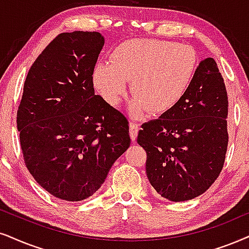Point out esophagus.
<instances>
[{
    "label": "esophagus",
    "instance_id": "1",
    "mask_svg": "<svg viewBox=\"0 0 249 249\" xmlns=\"http://www.w3.org/2000/svg\"><path fill=\"white\" fill-rule=\"evenodd\" d=\"M138 132H139V126H138L137 123H131V124H130V134H131L132 141H135V139H137Z\"/></svg>",
    "mask_w": 249,
    "mask_h": 249
}]
</instances>
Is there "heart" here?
<instances>
[{
  "label": "heart",
  "instance_id": "1",
  "mask_svg": "<svg viewBox=\"0 0 249 249\" xmlns=\"http://www.w3.org/2000/svg\"><path fill=\"white\" fill-rule=\"evenodd\" d=\"M196 70V55L188 46L164 40L135 39L122 43L110 56V64H97L93 72L96 90L109 105H117L132 80L134 94L128 107L133 117L149 110L163 115L186 94Z\"/></svg>",
  "mask_w": 249,
  "mask_h": 249
}]
</instances>
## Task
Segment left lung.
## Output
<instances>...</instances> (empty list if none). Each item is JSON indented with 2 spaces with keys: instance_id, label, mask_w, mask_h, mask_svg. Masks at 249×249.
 <instances>
[{
  "instance_id": "1",
  "label": "left lung",
  "mask_w": 249,
  "mask_h": 249,
  "mask_svg": "<svg viewBox=\"0 0 249 249\" xmlns=\"http://www.w3.org/2000/svg\"><path fill=\"white\" fill-rule=\"evenodd\" d=\"M228 94L216 62L203 59L181 101L141 125L138 143L146 150L147 177L174 202L192 200L212 186L228 149Z\"/></svg>"
}]
</instances>
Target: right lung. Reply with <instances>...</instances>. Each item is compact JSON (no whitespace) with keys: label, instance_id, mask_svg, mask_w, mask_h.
Returning a JSON list of instances; mask_svg holds the SVG:
<instances>
[{"label":"right lung","instance_id":"1","mask_svg":"<svg viewBox=\"0 0 249 249\" xmlns=\"http://www.w3.org/2000/svg\"><path fill=\"white\" fill-rule=\"evenodd\" d=\"M99 32L56 36L28 71L17 112L24 161L43 190L64 201L92 196L130 147L128 122L95 95Z\"/></svg>","mask_w":249,"mask_h":249}]
</instances>
